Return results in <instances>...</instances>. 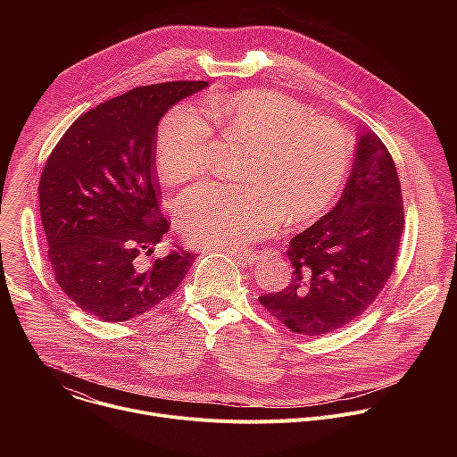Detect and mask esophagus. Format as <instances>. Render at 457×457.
<instances>
[{
	"label": "esophagus",
	"instance_id": "34e87169",
	"mask_svg": "<svg viewBox=\"0 0 457 457\" xmlns=\"http://www.w3.org/2000/svg\"><path fill=\"white\" fill-rule=\"evenodd\" d=\"M229 254H233L235 258L242 260V262H251V260L256 256L258 251H251V249H233V251H228Z\"/></svg>",
	"mask_w": 457,
	"mask_h": 457
}]
</instances>
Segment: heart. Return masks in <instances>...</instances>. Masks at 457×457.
I'll use <instances>...</instances> for the list:
<instances>
[{"label": "heart", "instance_id": "1", "mask_svg": "<svg viewBox=\"0 0 457 457\" xmlns=\"http://www.w3.org/2000/svg\"><path fill=\"white\" fill-rule=\"evenodd\" d=\"M213 137L247 146L237 180L186 191L175 206L184 235L199 245L238 249L287 228L314 224L340 195L353 157L345 128L286 96L245 90L215 97L204 117L186 104L159 124L157 166L166 182L203 177L213 159Z\"/></svg>", "mask_w": 457, "mask_h": 457}]
</instances>
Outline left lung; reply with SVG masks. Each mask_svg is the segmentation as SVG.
Returning a JSON list of instances; mask_svg holds the SVG:
<instances>
[{
  "label": "left lung",
  "instance_id": "obj_1",
  "mask_svg": "<svg viewBox=\"0 0 457 457\" xmlns=\"http://www.w3.org/2000/svg\"><path fill=\"white\" fill-rule=\"evenodd\" d=\"M403 228L396 164L365 129L340 203L289 240L291 282L260 296V303L296 335L342 329L369 309L393 275Z\"/></svg>",
  "mask_w": 457,
  "mask_h": 457
}]
</instances>
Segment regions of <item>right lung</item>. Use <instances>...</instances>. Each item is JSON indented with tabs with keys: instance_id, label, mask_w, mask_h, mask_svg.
Masks as SVG:
<instances>
[{
	"instance_id": "right-lung-1",
	"label": "right lung",
	"mask_w": 457,
	"mask_h": 457,
	"mask_svg": "<svg viewBox=\"0 0 457 457\" xmlns=\"http://www.w3.org/2000/svg\"><path fill=\"white\" fill-rule=\"evenodd\" d=\"M208 81H168L129 90L79 115L46 159L39 213L55 282L103 321L137 318L164 302L195 254L170 247L155 171L157 126Z\"/></svg>"
}]
</instances>
